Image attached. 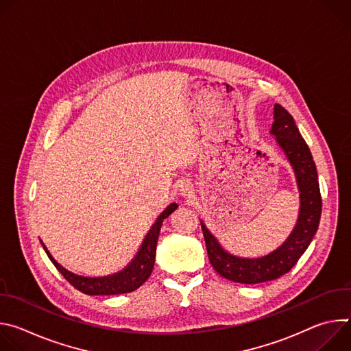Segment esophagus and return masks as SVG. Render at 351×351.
<instances>
[{
    "instance_id": "1",
    "label": "esophagus",
    "mask_w": 351,
    "mask_h": 351,
    "mask_svg": "<svg viewBox=\"0 0 351 351\" xmlns=\"http://www.w3.org/2000/svg\"><path fill=\"white\" fill-rule=\"evenodd\" d=\"M193 193H194V187H193L191 182L184 180V182L180 183V186H179V194H180V195H183V197H191Z\"/></svg>"
}]
</instances>
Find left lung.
Segmentation results:
<instances>
[{
	"instance_id": "obj_1",
	"label": "left lung",
	"mask_w": 351,
	"mask_h": 351,
	"mask_svg": "<svg viewBox=\"0 0 351 351\" xmlns=\"http://www.w3.org/2000/svg\"><path fill=\"white\" fill-rule=\"evenodd\" d=\"M271 134L276 137L279 147L291 164L300 191L298 219L285 243L264 257L240 258L225 252L202 221L211 265L221 276L237 283L256 285L278 279L287 274L308 248L321 219L322 198L315 162L293 117L279 104H275L274 108Z\"/></svg>"
}]
</instances>
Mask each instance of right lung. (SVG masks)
I'll return each mask as SVG.
<instances>
[{
  "label": "right lung",
  "instance_id": "add662e5",
  "mask_svg": "<svg viewBox=\"0 0 351 351\" xmlns=\"http://www.w3.org/2000/svg\"><path fill=\"white\" fill-rule=\"evenodd\" d=\"M178 208L176 203H172L165 208V211L157 218L156 223L152 226L145 234L143 244L136 254L134 260L121 272L103 276V278H86L75 275L69 271H66L64 267H61L53 256L49 254L47 247L43 244L48 258L56 265V268L61 272V275L77 290H80L84 294L90 295H111V294H123L130 293L136 289H138L153 272L154 263H156V248L157 241L161 230V225L165 218H168L175 210Z\"/></svg>",
  "mask_w": 351,
  "mask_h": 351
}]
</instances>
